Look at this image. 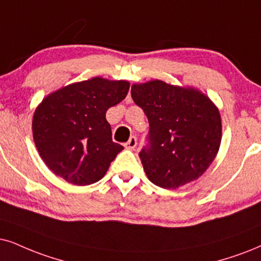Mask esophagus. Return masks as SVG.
Returning <instances> with one entry per match:
<instances>
[{"instance_id": "obj_1", "label": "esophagus", "mask_w": 261, "mask_h": 261, "mask_svg": "<svg viewBox=\"0 0 261 261\" xmlns=\"http://www.w3.org/2000/svg\"><path fill=\"white\" fill-rule=\"evenodd\" d=\"M136 146H137V138L135 136H131L130 138H128V141L126 142V143L124 144V147L127 148V149H134Z\"/></svg>"}]
</instances>
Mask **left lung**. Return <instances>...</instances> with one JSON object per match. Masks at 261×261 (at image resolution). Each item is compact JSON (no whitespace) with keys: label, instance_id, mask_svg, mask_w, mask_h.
I'll list each match as a JSON object with an SVG mask.
<instances>
[{"label":"left lung","instance_id":"1","mask_svg":"<svg viewBox=\"0 0 261 261\" xmlns=\"http://www.w3.org/2000/svg\"><path fill=\"white\" fill-rule=\"evenodd\" d=\"M131 97L149 123L138 156L149 180L177 189L203 174L218 153L222 120L206 95L163 81L131 87Z\"/></svg>","mask_w":261,"mask_h":261}]
</instances>
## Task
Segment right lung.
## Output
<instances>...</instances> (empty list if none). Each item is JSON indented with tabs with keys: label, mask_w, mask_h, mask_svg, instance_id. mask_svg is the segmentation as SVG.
<instances>
[{
	"label": "right lung",
	"mask_w": 261,
	"mask_h": 261,
	"mask_svg": "<svg viewBox=\"0 0 261 261\" xmlns=\"http://www.w3.org/2000/svg\"><path fill=\"white\" fill-rule=\"evenodd\" d=\"M130 84L100 77L59 89L42 101L32 120L45 165L74 186L100 180L123 146L112 141L108 108L126 97Z\"/></svg>",
	"instance_id": "right-lung-1"
}]
</instances>
